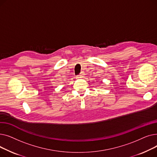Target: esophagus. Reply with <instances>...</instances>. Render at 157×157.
Listing matches in <instances>:
<instances>
[{
    "instance_id": "esophagus-1",
    "label": "esophagus",
    "mask_w": 157,
    "mask_h": 157,
    "mask_svg": "<svg viewBox=\"0 0 157 157\" xmlns=\"http://www.w3.org/2000/svg\"><path fill=\"white\" fill-rule=\"evenodd\" d=\"M84 75H85L84 72H81V73L79 74V75H78L77 76H78V78H82L84 77Z\"/></svg>"
}]
</instances>
